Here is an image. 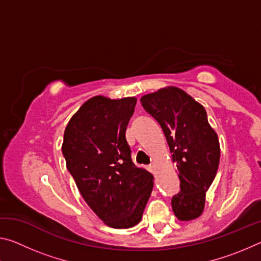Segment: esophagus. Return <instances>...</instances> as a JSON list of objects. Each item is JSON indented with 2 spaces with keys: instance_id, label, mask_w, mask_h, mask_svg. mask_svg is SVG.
I'll use <instances>...</instances> for the list:
<instances>
[{
  "instance_id": "1",
  "label": "esophagus",
  "mask_w": 261,
  "mask_h": 261,
  "mask_svg": "<svg viewBox=\"0 0 261 261\" xmlns=\"http://www.w3.org/2000/svg\"><path fill=\"white\" fill-rule=\"evenodd\" d=\"M149 167H151V170H155V168H156V166H155V163H152V165H151V166H149Z\"/></svg>"
}]
</instances>
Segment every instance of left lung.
<instances>
[{"instance_id": "8db88e82", "label": "left lung", "mask_w": 261, "mask_h": 261, "mask_svg": "<svg viewBox=\"0 0 261 261\" xmlns=\"http://www.w3.org/2000/svg\"><path fill=\"white\" fill-rule=\"evenodd\" d=\"M140 102L161 125L177 167L180 191L171 199L174 214L180 221L199 218L220 162L218 135L205 108L177 87L161 88Z\"/></svg>"}]
</instances>
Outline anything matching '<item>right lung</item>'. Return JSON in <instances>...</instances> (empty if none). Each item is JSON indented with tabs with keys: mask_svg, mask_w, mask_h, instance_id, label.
<instances>
[{
	"mask_svg": "<svg viewBox=\"0 0 261 261\" xmlns=\"http://www.w3.org/2000/svg\"><path fill=\"white\" fill-rule=\"evenodd\" d=\"M136 103V98H91L69 121L62 145L84 200L117 229L140 222L153 189V175L135 166L125 139Z\"/></svg>",
	"mask_w": 261,
	"mask_h": 261,
	"instance_id": "add662e5",
	"label": "right lung"
}]
</instances>
